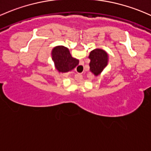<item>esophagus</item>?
Instances as JSON below:
<instances>
[{
    "instance_id": "34e87169",
    "label": "esophagus",
    "mask_w": 151,
    "mask_h": 151,
    "mask_svg": "<svg viewBox=\"0 0 151 151\" xmlns=\"http://www.w3.org/2000/svg\"><path fill=\"white\" fill-rule=\"evenodd\" d=\"M80 79H81V78H80ZM84 88H84L83 85H82V86H80V89L81 90H84Z\"/></svg>"
}]
</instances>
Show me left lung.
<instances>
[{
  "instance_id": "left-lung-1",
  "label": "left lung",
  "mask_w": 151,
  "mask_h": 151,
  "mask_svg": "<svg viewBox=\"0 0 151 151\" xmlns=\"http://www.w3.org/2000/svg\"><path fill=\"white\" fill-rule=\"evenodd\" d=\"M101 54H102V50H99V49H98H98H96V50L91 51V53H90V57H91V56H93V57L96 56V57L97 55H99ZM94 74L96 76L98 75V73H96V72H94ZM93 99L95 101H101V100L104 99V98H101V97H94Z\"/></svg>"
}]
</instances>
